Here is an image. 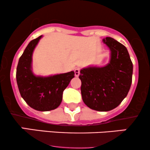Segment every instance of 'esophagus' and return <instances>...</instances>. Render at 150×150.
<instances>
[{
    "mask_svg": "<svg viewBox=\"0 0 150 150\" xmlns=\"http://www.w3.org/2000/svg\"><path fill=\"white\" fill-rule=\"evenodd\" d=\"M75 77H78L80 75V68H75Z\"/></svg>",
    "mask_w": 150,
    "mask_h": 150,
    "instance_id": "obj_1",
    "label": "esophagus"
}]
</instances>
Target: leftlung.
<instances>
[{
    "instance_id": "left-lung-1",
    "label": "left lung",
    "mask_w": 150,
    "mask_h": 150,
    "mask_svg": "<svg viewBox=\"0 0 150 150\" xmlns=\"http://www.w3.org/2000/svg\"><path fill=\"white\" fill-rule=\"evenodd\" d=\"M102 42L110 51L109 61L104 66L89 65L80 70L81 94L91 109L108 111L126 97L132 83V63L126 47L111 37Z\"/></svg>"
}]
</instances>
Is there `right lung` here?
Wrapping results in <instances>:
<instances>
[{
  "mask_svg": "<svg viewBox=\"0 0 150 150\" xmlns=\"http://www.w3.org/2000/svg\"><path fill=\"white\" fill-rule=\"evenodd\" d=\"M43 36L29 43L18 61L16 80L22 99L31 108L39 111L56 109L61 104L63 92L75 77V72L49 76L37 75L32 69V56Z\"/></svg>",
  "mask_w": 150,
  "mask_h": 150,
  "instance_id": "obj_1",
  "label": "right lung"
}]
</instances>
